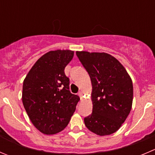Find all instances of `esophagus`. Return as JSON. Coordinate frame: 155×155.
Segmentation results:
<instances>
[{
	"label": "esophagus",
	"mask_w": 155,
	"mask_h": 155,
	"mask_svg": "<svg viewBox=\"0 0 155 155\" xmlns=\"http://www.w3.org/2000/svg\"><path fill=\"white\" fill-rule=\"evenodd\" d=\"M78 95L80 97V98L82 99V95H83V92H82V91H79V93H78Z\"/></svg>",
	"instance_id": "34e87169"
}]
</instances>
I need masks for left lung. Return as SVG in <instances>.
Segmentation results:
<instances>
[{
  "instance_id": "obj_1",
  "label": "left lung",
  "mask_w": 155,
  "mask_h": 155,
  "mask_svg": "<svg viewBox=\"0 0 155 155\" xmlns=\"http://www.w3.org/2000/svg\"><path fill=\"white\" fill-rule=\"evenodd\" d=\"M92 85L91 115L84 118L90 131L107 136L117 131L130 113L133 82L124 66L107 53L76 51Z\"/></svg>"
}]
</instances>
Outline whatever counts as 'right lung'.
I'll use <instances>...</instances> for the list:
<instances>
[{"instance_id": "right-lung-1", "label": "right lung", "mask_w": 155, "mask_h": 155, "mask_svg": "<svg viewBox=\"0 0 155 155\" xmlns=\"http://www.w3.org/2000/svg\"><path fill=\"white\" fill-rule=\"evenodd\" d=\"M73 55L70 50L48 52L36 61L23 81V106L33 125L44 134L64 130L80 99L70 91V79L64 73Z\"/></svg>"}]
</instances>
